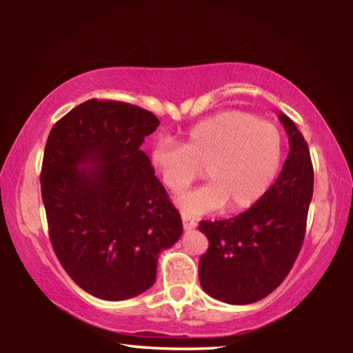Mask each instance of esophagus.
<instances>
[{
    "label": "esophagus",
    "mask_w": 353,
    "mask_h": 353,
    "mask_svg": "<svg viewBox=\"0 0 353 353\" xmlns=\"http://www.w3.org/2000/svg\"><path fill=\"white\" fill-rule=\"evenodd\" d=\"M182 224H183V229L185 230H191V229H194V227H196V221L191 219L190 216H187V214L182 213Z\"/></svg>",
    "instance_id": "obj_1"
}]
</instances>
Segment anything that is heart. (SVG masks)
<instances>
[{
    "label": "heart",
    "instance_id": "heart-1",
    "mask_svg": "<svg viewBox=\"0 0 353 353\" xmlns=\"http://www.w3.org/2000/svg\"><path fill=\"white\" fill-rule=\"evenodd\" d=\"M283 162V135L277 126L246 112L227 110L191 126L183 145L157 140L151 163L171 191L198 181L204 187L177 198L185 213L202 214L223 207L225 213L249 210L265 198Z\"/></svg>",
    "mask_w": 353,
    "mask_h": 353
}]
</instances>
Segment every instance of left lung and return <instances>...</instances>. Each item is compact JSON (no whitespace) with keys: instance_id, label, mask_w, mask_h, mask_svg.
Segmentation results:
<instances>
[{"instance_id":"left-lung-1","label":"left lung","mask_w":353,"mask_h":353,"mask_svg":"<svg viewBox=\"0 0 353 353\" xmlns=\"http://www.w3.org/2000/svg\"><path fill=\"white\" fill-rule=\"evenodd\" d=\"M290 141L282 172L265 198L235 218L201 221L208 238L199 260V282L208 296L248 305L277 288L288 276L305 236L313 198V165L296 124L279 113Z\"/></svg>"}]
</instances>
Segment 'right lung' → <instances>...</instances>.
Masks as SVG:
<instances>
[{
  "label": "right lung",
  "instance_id": "add662e5",
  "mask_svg": "<svg viewBox=\"0 0 353 353\" xmlns=\"http://www.w3.org/2000/svg\"><path fill=\"white\" fill-rule=\"evenodd\" d=\"M160 121L119 101L88 99L52 126L41 165L50 240L83 291L126 301L151 288L181 214L155 177L145 137Z\"/></svg>",
  "mask_w": 353,
  "mask_h": 353
}]
</instances>
